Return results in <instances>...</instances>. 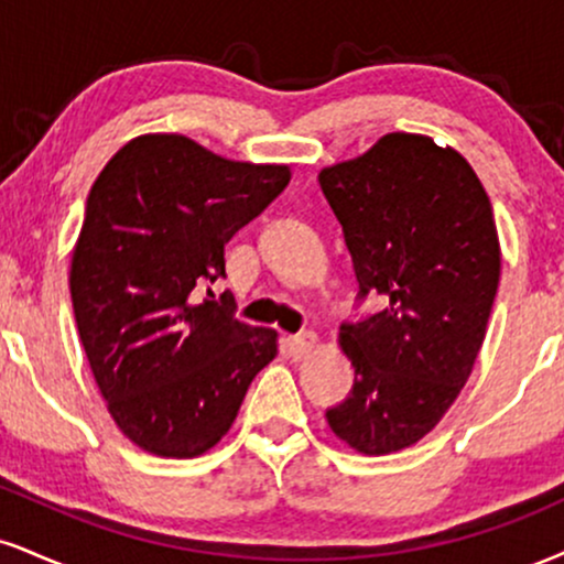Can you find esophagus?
<instances>
[{
	"label": "esophagus",
	"mask_w": 564,
	"mask_h": 564,
	"mask_svg": "<svg viewBox=\"0 0 564 564\" xmlns=\"http://www.w3.org/2000/svg\"><path fill=\"white\" fill-rule=\"evenodd\" d=\"M315 347H317V336L312 334V330L289 336V349H291V355H294V357H307Z\"/></svg>",
	"instance_id": "34e87169"
}]
</instances>
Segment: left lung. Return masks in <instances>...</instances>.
I'll list each match as a JSON object with an SVG mask.
<instances>
[{"label":"left lung","instance_id":"8db88e82","mask_svg":"<svg viewBox=\"0 0 564 564\" xmlns=\"http://www.w3.org/2000/svg\"><path fill=\"white\" fill-rule=\"evenodd\" d=\"M317 181L357 296H383L381 312L338 330L355 386L325 417L362 454L406 449L436 429L484 344L501 270L491 202L463 154L420 133H386Z\"/></svg>","mask_w":564,"mask_h":564}]
</instances>
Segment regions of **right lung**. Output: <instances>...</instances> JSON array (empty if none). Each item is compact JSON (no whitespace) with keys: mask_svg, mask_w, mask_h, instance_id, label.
<instances>
[{"mask_svg":"<svg viewBox=\"0 0 564 564\" xmlns=\"http://www.w3.org/2000/svg\"><path fill=\"white\" fill-rule=\"evenodd\" d=\"M289 181V165L226 160L181 133L131 139L94 181L73 312L107 410L144 452L213 449L278 355L273 328L236 321L228 294L196 289L226 278V243Z\"/></svg>","mask_w":564,"mask_h":564,"instance_id":"right-lung-1","label":"right lung"}]
</instances>
